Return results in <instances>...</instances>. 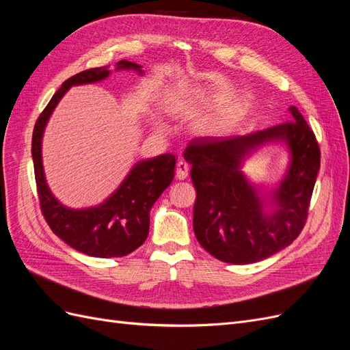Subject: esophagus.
Segmentation results:
<instances>
[{"label":"esophagus","mask_w":350,"mask_h":350,"mask_svg":"<svg viewBox=\"0 0 350 350\" xmlns=\"http://www.w3.org/2000/svg\"><path fill=\"white\" fill-rule=\"evenodd\" d=\"M189 174V166L185 161H179L176 163V178L178 179H187Z\"/></svg>","instance_id":"34e87169"}]
</instances>
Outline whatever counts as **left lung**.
<instances>
[{
	"label": "left lung",
	"instance_id": "1",
	"mask_svg": "<svg viewBox=\"0 0 350 350\" xmlns=\"http://www.w3.org/2000/svg\"><path fill=\"white\" fill-rule=\"evenodd\" d=\"M289 111L292 122L247 135L201 137L184 152L197 191L194 234L220 261L266 260L291 245L305 225L320 149L298 108ZM269 144H280L288 152L282 179L270 187L254 183L241 171L247 159Z\"/></svg>",
	"mask_w": 350,
	"mask_h": 350
}]
</instances>
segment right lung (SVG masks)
Masks as SVG:
<instances>
[{"label":"right lung","mask_w":350,"mask_h":350,"mask_svg":"<svg viewBox=\"0 0 350 350\" xmlns=\"http://www.w3.org/2000/svg\"><path fill=\"white\" fill-rule=\"evenodd\" d=\"M115 71H135L139 76L144 74L142 66L126 59L116 62ZM111 74L109 66L98 67L79 72L62 83L38 118L31 139L38 194L48 225L67 245L98 258L124 257L142 245L149 235L150 210L171 185L175 169L174 154L165 153L143 159L133 165L111 196L90 207H68L51 191L42 161V139L51 115L71 88L99 83Z\"/></svg>","instance_id":"1"}]
</instances>
